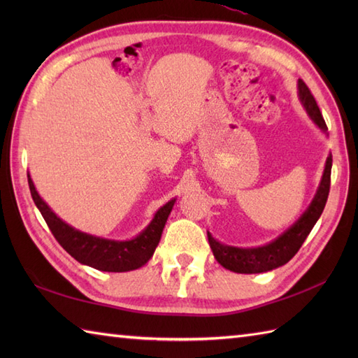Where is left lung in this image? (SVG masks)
I'll return each mask as SVG.
<instances>
[{
  "mask_svg": "<svg viewBox=\"0 0 358 358\" xmlns=\"http://www.w3.org/2000/svg\"><path fill=\"white\" fill-rule=\"evenodd\" d=\"M299 94L301 98V103L305 104L308 113L315 121V124L322 129V131H328L320 108L317 106L315 98L310 92L306 83L299 80ZM331 169H332V155L326 159V167L323 172V178L320 187L315 194V199L310 203V206L301 218L296 222L291 229L286 231L281 237L275 241L269 243V245L254 249H241V248H232L224 246L222 243L214 240V237L208 232V240L212 252H214L215 260L223 266V268L238 272V273H260L268 272L278 268V266L286 264L291 258L299 252L303 243H305L309 232L313 231L317 220L320 218L322 212L326 206L331 187Z\"/></svg>",
  "mask_w": 358,
  "mask_h": 358,
  "instance_id": "left-lung-1",
  "label": "left lung"
}]
</instances>
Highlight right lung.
<instances>
[{
	"label": "right lung",
	"instance_id": "1",
	"mask_svg": "<svg viewBox=\"0 0 358 358\" xmlns=\"http://www.w3.org/2000/svg\"><path fill=\"white\" fill-rule=\"evenodd\" d=\"M27 181L36 208L40 209L44 222L48 223L53 237L57 238L63 249H66V252H69L75 260L83 264L106 272L134 271L146 264L149 258L154 255V250L158 246L159 238H162L163 227L175 203V200L166 203L157 212L152 223L136 238L129 241H113L80 232L69 224H66L41 200L29 175Z\"/></svg>",
	"mask_w": 358,
	"mask_h": 358
}]
</instances>
